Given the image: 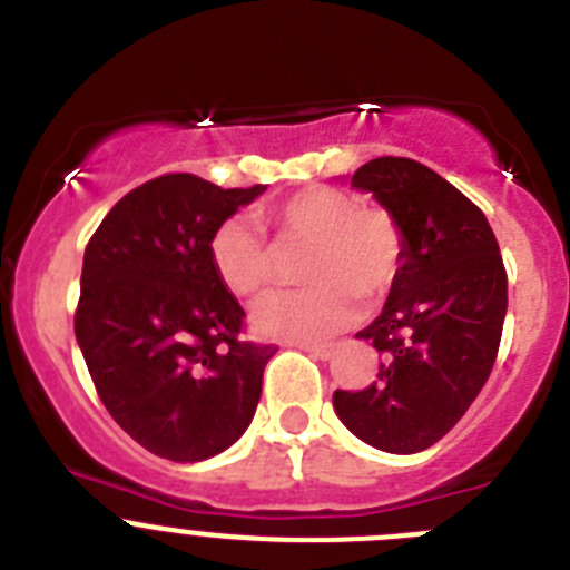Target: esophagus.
I'll return each mask as SVG.
<instances>
[{"label": "esophagus", "instance_id": "obj_1", "mask_svg": "<svg viewBox=\"0 0 570 570\" xmlns=\"http://www.w3.org/2000/svg\"><path fill=\"white\" fill-rule=\"evenodd\" d=\"M294 347L305 350L307 356H313V358H322V362H327V358L333 356V347H331V344H294Z\"/></svg>", "mask_w": 570, "mask_h": 570}]
</instances>
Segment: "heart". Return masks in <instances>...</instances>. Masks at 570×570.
I'll use <instances>...</instances> for the list:
<instances>
[{"label": "heart", "instance_id": "obj_1", "mask_svg": "<svg viewBox=\"0 0 570 570\" xmlns=\"http://www.w3.org/2000/svg\"><path fill=\"white\" fill-rule=\"evenodd\" d=\"M259 226L279 245H311L302 276L313 285L259 299L250 322L259 336L316 344L350 325L356 296L387 294L404 263L406 239L393 212L358 206L336 186H305L285 200L257 208ZM212 265L232 294L257 296L276 279V254L257 226L228 217L208 243Z\"/></svg>", "mask_w": 570, "mask_h": 570}]
</instances>
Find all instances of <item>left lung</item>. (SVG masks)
Segmentation results:
<instances>
[{"label": "left lung", "mask_w": 570, "mask_h": 570, "mask_svg": "<svg viewBox=\"0 0 570 570\" xmlns=\"http://www.w3.org/2000/svg\"><path fill=\"white\" fill-rule=\"evenodd\" d=\"M350 186L393 212L406 250L384 311L356 336L379 350L370 387L333 393L356 438L393 455L441 441L487 384L503 336L509 279L487 214L430 166L375 158Z\"/></svg>", "instance_id": "1"}]
</instances>
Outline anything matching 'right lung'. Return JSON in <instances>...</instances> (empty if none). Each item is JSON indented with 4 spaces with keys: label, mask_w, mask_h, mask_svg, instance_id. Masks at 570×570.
Listing matches in <instances>:
<instances>
[{
    "label": "right lung",
    "mask_w": 570,
    "mask_h": 570,
    "mask_svg": "<svg viewBox=\"0 0 570 570\" xmlns=\"http://www.w3.org/2000/svg\"><path fill=\"white\" fill-rule=\"evenodd\" d=\"M263 191L160 175L115 203L83 250V362L115 424L166 461L220 455L257 412L276 347L239 338L245 311L214 271L208 243Z\"/></svg>",
    "instance_id": "obj_1"
}]
</instances>
